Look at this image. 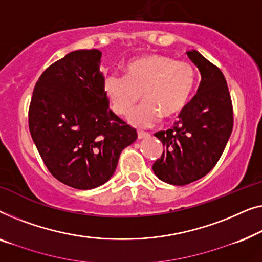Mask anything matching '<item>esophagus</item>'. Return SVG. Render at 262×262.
Listing matches in <instances>:
<instances>
[{
    "label": "esophagus",
    "instance_id": "34e87169",
    "mask_svg": "<svg viewBox=\"0 0 262 262\" xmlns=\"http://www.w3.org/2000/svg\"><path fill=\"white\" fill-rule=\"evenodd\" d=\"M147 136H149V134L148 133H146V132H139L138 133V139H143V138H147Z\"/></svg>",
    "mask_w": 262,
    "mask_h": 262
}]
</instances>
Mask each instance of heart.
Wrapping results in <instances>:
<instances>
[{
  "label": "heart",
  "instance_id": "1",
  "mask_svg": "<svg viewBox=\"0 0 262 262\" xmlns=\"http://www.w3.org/2000/svg\"><path fill=\"white\" fill-rule=\"evenodd\" d=\"M126 76L109 73L104 77V93L114 112L127 115L142 98L145 102L130 113L129 122L146 128L163 115L173 117L185 108L196 83V71L187 61H176L161 54H146L130 60Z\"/></svg>",
  "mask_w": 262,
  "mask_h": 262
}]
</instances>
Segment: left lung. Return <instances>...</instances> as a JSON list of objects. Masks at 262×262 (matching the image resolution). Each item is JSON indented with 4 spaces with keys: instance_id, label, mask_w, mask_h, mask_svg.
Here are the masks:
<instances>
[{
    "instance_id": "1",
    "label": "left lung",
    "mask_w": 262,
    "mask_h": 262,
    "mask_svg": "<svg viewBox=\"0 0 262 262\" xmlns=\"http://www.w3.org/2000/svg\"><path fill=\"white\" fill-rule=\"evenodd\" d=\"M186 54L201 73L197 94L172 129L154 134L163 142L164 152L153 164V172L172 185H186L208 174L233 130V105L223 73L198 51Z\"/></svg>"
}]
</instances>
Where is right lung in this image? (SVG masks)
I'll use <instances>...</instances> for the list:
<instances>
[{"instance_id":"obj_1","label":"right lung","mask_w":262,"mask_h":262,"mask_svg":"<svg viewBox=\"0 0 262 262\" xmlns=\"http://www.w3.org/2000/svg\"><path fill=\"white\" fill-rule=\"evenodd\" d=\"M102 52L78 50L47 68L33 91L29 132L54 178L78 190L112 178L136 130L108 105Z\"/></svg>"}]
</instances>
